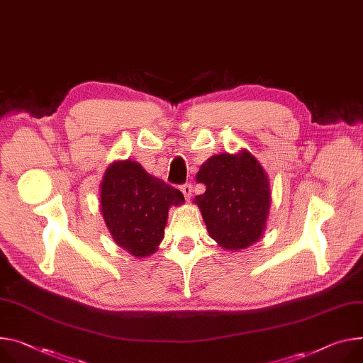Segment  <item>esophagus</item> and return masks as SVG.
Returning a JSON list of instances; mask_svg holds the SVG:
<instances>
[{"mask_svg":"<svg viewBox=\"0 0 363 363\" xmlns=\"http://www.w3.org/2000/svg\"><path fill=\"white\" fill-rule=\"evenodd\" d=\"M181 191H182V194L185 195V199L189 200L191 195H192V185H191V184H184V185L181 186Z\"/></svg>","mask_w":363,"mask_h":363,"instance_id":"esophagus-1","label":"esophagus"}]
</instances>
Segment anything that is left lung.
Returning a JSON list of instances; mask_svg holds the SVG:
<instances>
[{"label": "left lung", "mask_w": 363, "mask_h": 363, "mask_svg": "<svg viewBox=\"0 0 363 363\" xmlns=\"http://www.w3.org/2000/svg\"><path fill=\"white\" fill-rule=\"evenodd\" d=\"M206 192L195 196L210 236L224 249H245L257 242L271 206L269 181L249 153L217 155L196 174Z\"/></svg>", "instance_id": "8db88e82"}]
</instances>
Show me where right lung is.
I'll return each mask as SVG.
<instances>
[{
	"instance_id": "1",
	"label": "right lung",
	"mask_w": 363,
	"mask_h": 363,
	"mask_svg": "<svg viewBox=\"0 0 363 363\" xmlns=\"http://www.w3.org/2000/svg\"><path fill=\"white\" fill-rule=\"evenodd\" d=\"M179 189L149 175L138 162H114L101 182V211L114 242L136 257L152 255L163 239Z\"/></svg>"
}]
</instances>
